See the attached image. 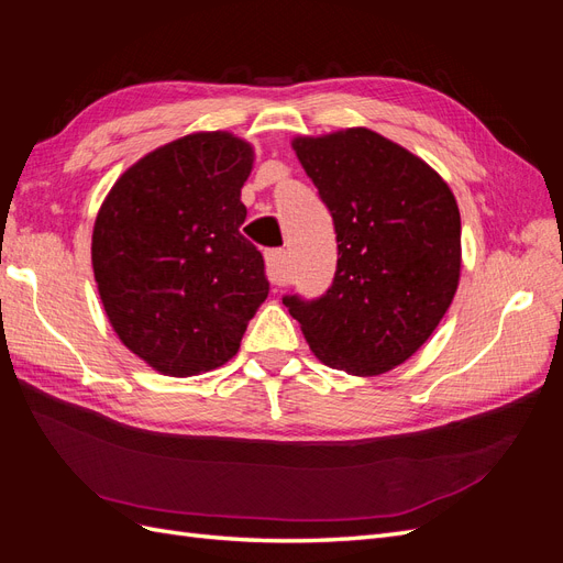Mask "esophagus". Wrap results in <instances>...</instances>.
Returning a JSON list of instances; mask_svg holds the SVG:
<instances>
[{"label": "esophagus", "mask_w": 563, "mask_h": 563, "mask_svg": "<svg viewBox=\"0 0 563 563\" xmlns=\"http://www.w3.org/2000/svg\"><path fill=\"white\" fill-rule=\"evenodd\" d=\"M265 265H267V277L272 284L286 282V251L284 249H269L265 253Z\"/></svg>", "instance_id": "1"}]
</instances>
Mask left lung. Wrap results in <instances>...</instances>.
I'll list each match as a JSON object with an SVG mask.
<instances>
[{"instance_id": "8db88e82", "label": "left lung", "mask_w": 563, "mask_h": 563, "mask_svg": "<svg viewBox=\"0 0 563 563\" xmlns=\"http://www.w3.org/2000/svg\"><path fill=\"white\" fill-rule=\"evenodd\" d=\"M294 150L331 211L338 265L323 296L282 300L323 364L380 376L418 352L455 296V197L420 157L371 129L296 139Z\"/></svg>"}]
</instances>
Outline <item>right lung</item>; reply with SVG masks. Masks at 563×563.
<instances>
[{
	"mask_svg": "<svg viewBox=\"0 0 563 563\" xmlns=\"http://www.w3.org/2000/svg\"><path fill=\"white\" fill-rule=\"evenodd\" d=\"M253 150L232 133L157 147L98 211L91 263L119 340L166 376H197L236 354L267 298L265 263L240 232Z\"/></svg>",
	"mask_w": 563,
	"mask_h": 563,
	"instance_id": "add662e5",
	"label": "right lung"
}]
</instances>
